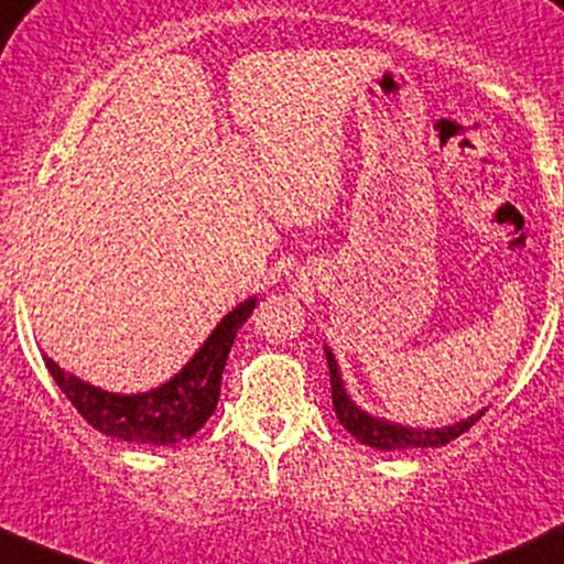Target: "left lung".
Listing matches in <instances>:
<instances>
[{
    "instance_id": "8db88e82",
    "label": "left lung",
    "mask_w": 564,
    "mask_h": 564,
    "mask_svg": "<svg viewBox=\"0 0 564 564\" xmlns=\"http://www.w3.org/2000/svg\"><path fill=\"white\" fill-rule=\"evenodd\" d=\"M327 367H330V386H333V410L338 415L340 426L349 432L354 440L362 442L367 447H376V451H408V447H442L447 442L460 436L485 415V410L469 415L464 421H455L451 426L442 429H413L402 426V423H391L386 419H376L367 410L359 408L351 400V394L346 391L344 378H340L338 362H335V354L325 346Z\"/></svg>"
}]
</instances>
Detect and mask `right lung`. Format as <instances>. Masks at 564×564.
<instances>
[{
	"label": "right lung",
	"instance_id": "obj_1",
	"mask_svg": "<svg viewBox=\"0 0 564 564\" xmlns=\"http://www.w3.org/2000/svg\"><path fill=\"white\" fill-rule=\"evenodd\" d=\"M258 299L242 301L207 335L199 351L175 372L170 381L141 394H113L98 386L82 381L74 372L63 370L58 362L44 354L50 376L66 394V400L79 410V415L113 440L135 442V445H178L205 426L215 413L220 397L226 359L237 338L239 327L248 322Z\"/></svg>",
	"mask_w": 564,
	"mask_h": 564
}]
</instances>
